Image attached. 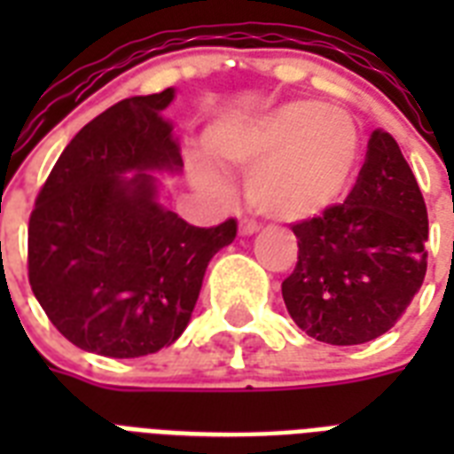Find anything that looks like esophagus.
<instances>
[{
  "instance_id": "obj_1",
  "label": "esophagus",
  "mask_w": 454,
  "mask_h": 454,
  "mask_svg": "<svg viewBox=\"0 0 454 454\" xmlns=\"http://www.w3.org/2000/svg\"><path fill=\"white\" fill-rule=\"evenodd\" d=\"M259 231V223L254 219H242L240 221V235H254Z\"/></svg>"
}]
</instances>
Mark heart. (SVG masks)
Wrapping results in <instances>:
<instances>
[{
    "label": "heart",
    "mask_w": 454,
    "mask_h": 454,
    "mask_svg": "<svg viewBox=\"0 0 454 454\" xmlns=\"http://www.w3.org/2000/svg\"><path fill=\"white\" fill-rule=\"evenodd\" d=\"M212 155L249 172L247 198L276 221H303L325 212L351 185L363 138L351 113L317 101H294L263 115L221 120L207 134ZM207 188H223L209 162L195 164Z\"/></svg>",
    "instance_id": "heart-1"
}]
</instances>
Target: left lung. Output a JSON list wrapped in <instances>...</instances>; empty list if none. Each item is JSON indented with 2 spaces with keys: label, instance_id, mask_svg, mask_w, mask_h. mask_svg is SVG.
I'll list each match as a JSON object with an SVG mask.
<instances>
[{
  "label": "left lung",
  "instance_id": "8db88e82",
  "mask_svg": "<svg viewBox=\"0 0 454 454\" xmlns=\"http://www.w3.org/2000/svg\"><path fill=\"white\" fill-rule=\"evenodd\" d=\"M297 266L285 306L309 337L334 346L381 337L427 276L429 216L417 178L387 131H372L344 202L292 226Z\"/></svg>",
  "mask_w": 454,
  "mask_h": 454
}]
</instances>
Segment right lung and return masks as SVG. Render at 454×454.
Masks as SVG:
<instances>
[{
    "instance_id": "1",
    "label": "right lung",
    "mask_w": 454,
    "mask_h": 454,
    "mask_svg": "<svg viewBox=\"0 0 454 454\" xmlns=\"http://www.w3.org/2000/svg\"><path fill=\"white\" fill-rule=\"evenodd\" d=\"M171 98L174 89L131 96L84 124L35 200L30 287L82 351L138 358L174 344L207 263L238 233L235 219L191 226L155 200L145 171L184 167L174 127L160 115Z\"/></svg>"
}]
</instances>
